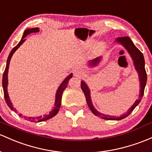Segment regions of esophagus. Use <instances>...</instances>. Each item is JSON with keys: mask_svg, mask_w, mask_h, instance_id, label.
<instances>
[{"mask_svg": "<svg viewBox=\"0 0 152 152\" xmlns=\"http://www.w3.org/2000/svg\"><path fill=\"white\" fill-rule=\"evenodd\" d=\"M73 75L75 76H77V77H81V76H83V72L79 69H76L73 71Z\"/></svg>", "mask_w": 152, "mask_h": 152, "instance_id": "34e87169", "label": "esophagus"}]
</instances>
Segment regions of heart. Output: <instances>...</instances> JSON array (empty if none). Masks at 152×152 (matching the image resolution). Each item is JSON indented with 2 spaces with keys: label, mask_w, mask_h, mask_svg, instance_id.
<instances>
[{
  "label": "heart",
  "mask_w": 152,
  "mask_h": 152,
  "mask_svg": "<svg viewBox=\"0 0 152 152\" xmlns=\"http://www.w3.org/2000/svg\"><path fill=\"white\" fill-rule=\"evenodd\" d=\"M94 40H89L87 42V44H86V46H87V47L91 46V45H94Z\"/></svg>",
  "instance_id": "1"
}]
</instances>
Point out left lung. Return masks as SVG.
I'll use <instances>...</instances> for the list:
<instances>
[{
	"instance_id": "1",
	"label": "left lung",
	"mask_w": 152,
	"mask_h": 152,
	"mask_svg": "<svg viewBox=\"0 0 152 152\" xmlns=\"http://www.w3.org/2000/svg\"><path fill=\"white\" fill-rule=\"evenodd\" d=\"M117 41L118 42H120L121 44H122L123 46L126 48V49L127 50L129 54L131 55V58H132L133 63H134L135 68H136V71L138 73V76H139V79H140V94H139V98L135 102L134 104H133V106L128 110V112L126 113V115H123L122 116L120 117V118H117V117L114 116H110V115H106L102 114L99 112L96 111V110L95 109L93 106L92 102H91V97H90V91L88 88L87 85H86L84 81H81V87L82 89L83 92L84 93L85 96H86V100L87 102L88 106H89V109L91 110V111L94 113L97 117H100L101 118H103L104 120H122L123 118H126V117L129 115L131 113H132L133 110L135 109L136 106L141 102V99H142V96L144 95V89L145 86L146 84V80H147V75H146V70H145V63H144V58L143 56L142 53L134 45V44L133 43V42L131 41V39H130V37H118L117 39ZM100 61V58H96L95 59L92 60V61L90 62V66H94L99 63V61Z\"/></svg>"
}]
</instances>
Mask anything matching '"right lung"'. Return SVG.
Returning a JSON list of instances; mask_svg holds the SVG:
<instances>
[{
  "label": "right lung",
  "mask_w": 152,
  "mask_h": 152,
  "mask_svg": "<svg viewBox=\"0 0 152 152\" xmlns=\"http://www.w3.org/2000/svg\"><path fill=\"white\" fill-rule=\"evenodd\" d=\"M39 31V28H32V29H26V31H24V35H23L22 38H21V41L19 42V44L17 45L16 46H15L14 48H13L12 50L11 51L10 53L9 56H8V60H7V63H6V68H5V71L4 73H3V93H4V98H5V100H6V104H8V106L11 108V110H14V112H16V110L14 109V107L12 105V103L11 102V100L9 99V96H8V91H7V85H8V67H9V63H10V61H11V58L12 57L13 54L14 53V52L19 48L21 45L23 44V42L26 40L25 39V37L28 35V34H31V33L33 32H38ZM73 74L71 73L69 76L66 78L64 81H63L62 84L60 85L59 88H58L57 90V93H56V103H55V107L53 108V110H52L50 114L48 115H45V117H36V118H30V117H26L24 116V118L27 121H30V122H42V121H47V120H49L51 118L54 117L55 115H57V113L59 111L60 107H61V98H62V95H63V92L66 88L67 87L68 84V81L69 80L72 78ZM21 115L19 114V116H21Z\"/></svg>",
  "instance_id": "right-lung-1"
}]
</instances>
